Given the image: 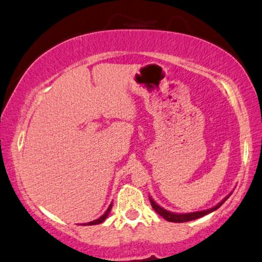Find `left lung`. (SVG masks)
Masks as SVG:
<instances>
[{
  "label": "left lung",
  "instance_id": "8db88e82",
  "mask_svg": "<svg viewBox=\"0 0 262 262\" xmlns=\"http://www.w3.org/2000/svg\"><path fill=\"white\" fill-rule=\"evenodd\" d=\"M232 193H229L227 196H225V198L220 201L219 204H216L215 206H213L212 208H207V210H204V211H198V212H191V213H174V212H170L167 210H165V208L160 207L158 204L156 203V201L151 198V196H148L151 201V205H152V208L158 213L160 216H163L165 220L167 221H171V223H187V221H191V220H195L198 218H201V216L208 214V213L211 212H214L215 210H218V208L223 205L225 201H226L229 195H231Z\"/></svg>",
  "mask_w": 262,
  "mask_h": 262
}]
</instances>
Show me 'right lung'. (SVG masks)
Masks as SVG:
<instances>
[{
	"label": "right lung",
	"mask_w": 262,
	"mask_h": 262,
	"mask_svg": "<svg viewBox=\"0 0 262 262\" xmlns=\"http://www.w3.org/2000/svg\"><path fill=\"white\" fill-rule=\"evenodd\" d=\"M111 208H112V203L110 204V206L107 207V210L105 211V213H104V214L100 216V218H98V219H96V220H94V221H90V223H86V224H83V226H90V225H98V224H102L104 220H105L106 218H107V215H108V213H110V211H111Z\"/></svg>",
	"instance_id": "obj_1"
}]
</instances>
